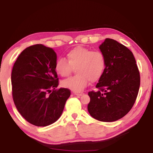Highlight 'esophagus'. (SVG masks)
<instances>
[{
	"label": "esophagus",
	"mask_w": 153,
	"mask_h": 153,
	"mask_svg": "<svg viewBox=\"0 0 153 153\" xmlns=\"http://www.w3.org/2000/svg\"><path fill=\"white\" fill-rule=\"evenodd\" d=\"M74 94L76 96H82L84 94V93L80 92H74Z\"/></svg>",
	"instance_id": "1"
}]
</instances>
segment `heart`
<instances>
[{
  "mask_svg": "<svg viewBox=\"0 0 153 153\" xmlns=\"http://www.w3.org/2000/svg\"><path fill=\"white\" fill-rule=\"evenodd\" d=\"M67 60L59 59L55 71L61 77L70 76L73 69L77 74L62 82V86L75 92L84 90L89 81L96 82L102 77L106 67V58L100 51H91L82 46L71 49L66 55Z\"/></svg>",
  "mask_w": 153,
  "mask_h": 153,
  "instance_id": "obj_1",
  "label": "heart"
}]
</instances>
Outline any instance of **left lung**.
Masks as SVG:
<instances>
[{
	"instance_id": "1",
	"label": "left lung",
	"mask_w": 153,
	"mask_h": 153,
	"mask_svg": "<svg viewBox=\"0 0 153 153\" xmlns=\"http://www.w3.org/2000/svg\"><path fill=\"white\" fill-rule=\"evenodd\" d=\"M99 48L106 58V67L96 86L90 91L88 111L93 118L112 122L124 117L135 103L140 76L133 53L117 41L106 38Z\"/></svg>"
}]
</instances>
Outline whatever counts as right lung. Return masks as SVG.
Masks as SVG:
<instances>
[{
	"label": "right lung",
	"mask_w": 153,
	"mask_h": 153,
	"mask_svg": "<svg viewBox=\"0 0 153 153\" xmlns=\"http://www.w3.org/2000/svg\"><path fill=\"white\" fill-rule=\"evenodd\" d=\"M56 54L42 45L23 51L13 67V99L17 111L32 125L45 127L61 117L71 92L56 89Z\"/></svg>",
	"instance_id": "1"
}]
</instances>
